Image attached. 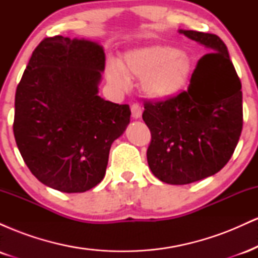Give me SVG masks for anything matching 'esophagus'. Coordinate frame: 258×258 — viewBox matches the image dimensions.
I'll list each match as a JSON object with an SVG mask.
<instances>
[{
    "label": "esophagus",
    "mask_w": 258,
    "mask_h": 258,
    "mask_svg": "<svg viewBox=\"0 0 258 258\" xmlns=\"http://www.w3.org/2000/svg\"><path fill=\"white\" fill-rule=\"evenodd\" d=\"M131 111H132V117L133 119H139V117L142 116V109L141 106H139L138 104H133L131 106Z\"/></svg>",
    "instance_id": "1"
}]
</instances>
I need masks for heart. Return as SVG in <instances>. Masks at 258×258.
<instances>
[{
  "instance_id": "heart-1",
  "label": "heart",
  "mask_w": 258,
  "mask_h": 258,
  "mask_svg": "<svg viewBox=\"0 0 258 258\" xmlns=\"http://www.w3.org/2000/svg\"><path fill=\"white\" fill-rule=\"evenodd\" d=\"M193 64L190 58L178 48L164 44L141 47L127 52L123 64L112 59L106 67L111 84L126 90L131 79L143 80V91L156 100L177 96L190 79Z\"/></svg>"
}]
</instances>
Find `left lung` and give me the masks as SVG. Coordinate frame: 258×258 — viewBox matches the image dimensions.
<instances>
[{"instance_id":"left-lung-1","label":"left lung","mask_w":258,"mask_h":258,"mask_svg":"<svg viewBox=\"0 0 258 258\" xmlns=\"http://www.w3.org/2000/svg\"><path fill=\"white\" fill-rule=\"evenodd\" d=\"M207 49L188 90L162 102H146L152 132L147 160L156 178L182 185L214 176L232 158L242 130L241 84L217 35L178 30Z\"/></svg>"}]
</instances>
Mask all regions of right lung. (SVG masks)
I'll return each mask as SVG.
<instances>
[{
    "instance_id": "obj_1",
    "label": "right lung",
    "mask_w": 258,
    "mask_h": 258,
    "mask_svg": "<svg viewBox=\"0 0 258 258\" xmlns=\"http://www.w3.org/2000/svg\"><path fill=\"white\" fill-rule=\"evenodd\" d=\"M105 53L85 38L47 37L16 92L13 132L26 166L44 185L84 193L104 178L112 142L131 110L98 96Z\"/></svg>"
}]
</instances>
